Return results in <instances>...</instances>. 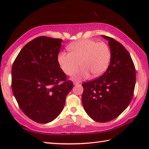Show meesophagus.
Masks as SVG:
<instances>
[{
    "label": "esophagus",
    "mask_w": 149,
    "mask_h": 149,
    "mask_svg": "<svg viewBox=\"0 0 149 149\" xmlns=\"http://www.w3.org/2000/svg\"><path fill=\"white\" fill-rule=\"evenodd\" d=\"M79 84V83L76 82V81H74V85H78Z\"/></svg>",
    "instance_id": "esophagus-1"
}]
</instances>
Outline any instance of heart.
<instances>
[{
    "label": "heart",
    "mask_w": 149,
    "mask_h": 149,
    "mask_svg": "<svg viewBox=\"0 0 149 149\" xmlns=\"http://www.w3.org/2000/svg\"><path fill=\"white\" fill-rule=\"evenodd\" d=\"M69 52H60L58 62L60 68L68 75H72L79 68L80 71L75 75V79L87 77L89 72L93 76H99L109 65L111 52L108 45L104 42H97L92 39H83L68 46Z\"/></svg>",
    "instance_id": "b5f03b06"
}]
</instances>
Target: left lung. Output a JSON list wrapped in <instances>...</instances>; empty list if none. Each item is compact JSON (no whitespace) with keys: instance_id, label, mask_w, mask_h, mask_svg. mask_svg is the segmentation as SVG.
Returning a JSON list of instances; mask_svg holds the SVG:
<instances>
[{"instance_id":"left-lung-1","label":"left lung","mask_w":149,"mask_h":149,"mask_svg":"<svg viewBox=\"0 0 149 149\" xmlns=\"http://www.w3.org/2000/svg\"><path fill=\"white\" fill-rule=\"evenodd\" d=\"M108 41L111 58L109 66L101 76L84 82L81 100L93 120L107 122L115 119L128 107L135 86V68L125 48L112 37Z\"/></svg>"}]
</instances>
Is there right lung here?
Returning a JSON list of instances; mask_svg holds the SVG:
<instances>
[{
  "label": "right lung",
  "instance_id": "add662e5",
  "mask_svg": "<svg viewBox=\"0 0 149 149\" xmlns=\"http://www.w3.org/2000/svg\"><path fill=\"white\" fill-rule=\"evenodd\" d=\"M62 42L37 37L20 50L12 65V92L21 110L35 122L47 123L57 118L73 88L58 62Z\"/></svg>",
  "mask_w": 149,
  "mask_h": 149
}]
</instances>
